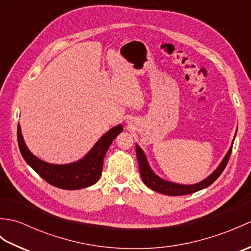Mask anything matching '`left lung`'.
Segmentation results:
<instances>
[{
  "instance_id": "left-lung-1",
  "label": "left lung",
  "mask_w": 251,
  "mask_h": 251,
  "mask_svg": "<svg viewBox=\"0 0 251 251\" xmlns=\"http://www.w3.org/2000/svg\"><path fill=\"white\" fill-rule=\"evenodd\" d=\"M233 147V145H232ZM232 147L228 150L226 157L223 158V161L219 165L214 173H212L209 177H207L205 180L201 181V182L196 184H191V185H183V184H178L174 182H168V181H165L152 172L148 164V161L146 158L145 153L140 149L139 146H136V154H137V159L138 164H139V169H140V175L143 180V182L149 188L152 189L153 191H156L158 193H162L165 195H170V196H177V195H188L191 193H194L200 190H202L212 184L215 181L219 178V176L222 174L223 170H225L226 164L228 162V158L231 156L232 153Z\"/></svg>"
}]
</instances>
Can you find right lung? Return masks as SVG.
Instances as JSON below:
<instances>
[{
  "label": "right lung",
  "mask_w": 251,
  "mask_h": 251,
  "mask_svg": "<svg viewBox=\"0 0 251 251\" xmlns=\"http://www.w3.org/2000/svg\"><path fill=\"white\" fill-rule=\"evenodd\" d=\"M122 130V125L113 127L100 138L92 150L81 161L66 165L50 164L34 156L25 146L19 125L17 129V139L20 153L26 164L46 182L63 190H77L87 188L99 180L100 175L102 173L105 153L115 137L121 134Z\"/></svg>",
  "instance_id": "obj_1"
}]
</instances>
